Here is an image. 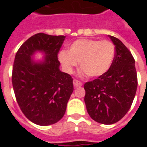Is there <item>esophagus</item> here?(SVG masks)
<instances>
[{"mask_svg":"<svg viewBox=\"0 0 147 147\" xmlns=\"http://www.w3.org/2000/svg\"><path fill=\"white\" fill-rule=\"evenodd\" d=\"M73 85L75 87H78V86H81L83 85V83H81L80 81L77 80H73Z\"/></svg>","mask_w":147,"mask_h":147,"instance_id":"obj_1","label":"esophagus"}]
</instances>
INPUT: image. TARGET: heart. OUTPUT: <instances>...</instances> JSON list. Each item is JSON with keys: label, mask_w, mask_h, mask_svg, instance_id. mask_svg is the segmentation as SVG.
<instances>
[{"label": "heart", "mask_w": 147, "mask_h": 147, "mask_svg": "<svg viewBox=\"0 0 147 147\" xmlns=\"http://www.w3.org/2000/svg\"><path fill=\"white\" fill-rule=\"evenodd\" d=\"M115 46L108 40L79 39L67 50H61L58 60L65 72L71 74L80 62L81 76L98 77L107 72L115 57Z\"/></svg>", "instance_id": "1"}]
</instances>
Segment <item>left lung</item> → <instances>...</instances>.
<instances>
[{
	"mask_svg": "<svg viewBox=\"0 0 147 147\" xmlns=\"http://www.w3.org/2000/svg\"><path fill=\"white\" fill-rule=\"evenodd\" d=\"M115 45V57L107 72L84 84V102L96 122L113 124L121 120L132 104L137 90L135 60L123 42L109 35Z\"/></svg>",
	"mask_w": 147,
	"mask_h": 147,
	"instance_id": "left-lung-1",
	"label": "left lung"
}]
</instances>
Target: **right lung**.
Listing matches in <instances>:
<instances>
[{
  "instance_id": "add662e5",
  "label": "right lung",
  "mask_w": 147,
  "mask_h": 147,
  "mask_svg": "<svg viewBox=\"0 0 147 147\" xmlns=\"http://www.w3.org/2000/svg\"><path fill=\"white\" fill-rule=\"evenodd\" d=\"M65 36L38 33L21 45L15 57L12 86L20 108L28 120L41 126L64 117L73 92L72 78L60 70L58 53ZM41 52L42 60L33 59Z\"/></svg>"
}]
</instances>
